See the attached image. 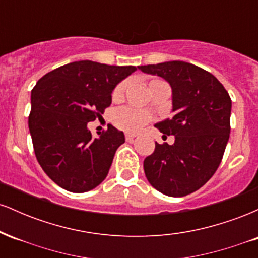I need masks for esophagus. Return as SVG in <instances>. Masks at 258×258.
<instances>
[{
  "label": "esophagus",
  "mask_w": 258,
  "mask_h": 258,
  "mask_svg": "<svg viewBox=\"0 0 258 258\" xmlns=\"http://www.w3.org/2000/svg\"><path fill=\"white\" fill-rule=\"evenodd\" d=\"M125 137H126V141L127 142H133V139L137 137V136H136L135 133H126Z\"/></svg>",
  "instance_id": "esophagus-1"
}]
</instances>
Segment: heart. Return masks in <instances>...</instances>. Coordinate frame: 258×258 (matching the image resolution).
Masks as SVG:
<instances>
[{"mask_svg": "<svg viewBox=\"0 0 258 258\" xmlns=\"http://www.w3.org/2000/svg\"><path fill=\"white\" fill-rule=\"evenodd\" d=\"M156 82H164L161 80H152L149 85L156 84ZM127 87V81H121L120 84L115 86L112 91V97L114 98H120L122 97L123 92ZM152 115L144 110L131 108V106H122V108L116 109L112 115V121L119 128L125 130V131H139L142 127H144L148 122L152 121Z\"/></svg>", "mask_w": 258, "mask_h": 258, "instance_id": "b5f03b06", "label": "heart"}]
</instances>
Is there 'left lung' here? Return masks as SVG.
<instances>
[{"mask_svg":"<svg viewBox=\"0 0 258 258\" xmlns=\"http://www.w3.org/2000/svg\"><path fill=\"white\" fill-rule=\"evenodd\" d=\"M138 68L171 85L174 112L172 119L155 125L164 137L173 135L174 143H155L144 159L147 179L160 193L185 197L220 166L229 139L232 100L211 73L194 64L173 60Z\"/></svg>","mask_w":258,"mask_h":258,"instance_id":"1","label":"left lung"}]
</instances>
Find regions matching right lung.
<instances>
[{
  "instance_id": "obj_1",
  "label": "right lung",
  "mask_w": 258,
  "mask_h": 258,
  "mask_svg": "<svg viewBox=\"0 0 258 258\" xmlns=\"http://www.w3.org/2000/svg\"><path fill=\"white\" fill-rule=\"evenodd\" d=\"M133 65L80 60L47 73L31 91L29 130L36 159L55 184L85 193L105 179L123 132L108 125L98 138L87 123L111 104V92Z\"/></svg>"
}]
</instances>
